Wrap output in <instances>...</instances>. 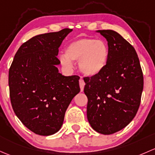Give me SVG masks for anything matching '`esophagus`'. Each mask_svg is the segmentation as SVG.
I'll return each instance as SVG.
<instances>
[{
    "instance_id": "esophagus-1",
    "label": "esophagus",
    "mask_w": 155,
    "mask_h": 155,
    "mask_svg": "<svg viewBox=\"0 0 155 155\" xmlns=\"http://www.w3.org/2000/svg\"><path fill=\"white\" fill-rule=\"evenodd\" d=\"M79 84H80V88H81V92H83L84 91V86H85V83H84V80L83 79H80L79 80Z\"/></svg>"
}]
</instances>
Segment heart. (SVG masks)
<instances>
[{
	"mask_svg": "<svg viewBox=\"0 0 155 155\" xmlns=\"http://www.w3.org/2000/svg\"><path fill=\"white\" fill-rule=\"evenodd\" d=\"M110 57L108 45L104 40L93 38H79L65 48L60 57L61 64L67 68L73 66L72 61L78 60V69L83 75L92 78L104 71Z\"/></svg>",
	"mask_w": 155,
	"mask_h": 155,
	"instance_id": "1",
	"label": "heart"
}]
</instances>
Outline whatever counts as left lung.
<instances>
[{
  "mask_svg": "<svg viewBox=\"0 0 155 155\" xmlns=\"http://www.w3.org/2000/svg\"><path fill=\"white\" fill-rule=\"evenodd\" d=\"M107 41L110 57L102 72L84 78L89 125L104 135L119 131L136 116L143 89V75L134 48L119 33L99 30Z\"/></svg>",
  "mask_w": 155,
  "mask_h": 155,
  "instance_id": "left-lung-1",
  "label": "left lung"
}]
</instances>
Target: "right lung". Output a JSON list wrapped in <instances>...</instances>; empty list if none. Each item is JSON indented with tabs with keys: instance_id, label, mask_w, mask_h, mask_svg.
Segmentation results:
<instances>
[{
	"instance_id": "obj_1",
	"label": "right lung",
	"mask_w": 155,
	"mask_h": 155,
	"mask_svg": "<svg viewBox=\"0 0 155 155\" xmlns=\"http://www.w3.org/2000/svg\"><path fill=\"white\" fill-rule=\"evenodd\" d=\"M72 29L45 33L22 44L9 71L11 104L17 117L36 134L49 136L63 125L71 100L80 92L78 76L59 72V47Z\"/></svg>"
}]
</instances>
